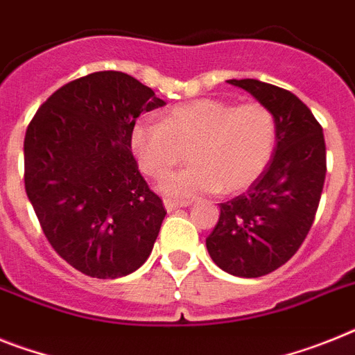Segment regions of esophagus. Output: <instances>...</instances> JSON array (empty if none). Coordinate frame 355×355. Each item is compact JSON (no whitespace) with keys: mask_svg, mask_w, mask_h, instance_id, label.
<instances>
[{"mask_svg":"<svg viewBox=\"0 0 355 355\" xmlns=\"http://www.w3.org/2000/svg\"><path fill=\"white\" fill-rule=\"evenodd\" d=\"M189 205V202H178V200H164V207L171 213V211L175 209H180V207H187Z\"/></svg>","mask_w":355,"mask_h":355,"instance_id":"1","label":"esophagus"}]
</instances>
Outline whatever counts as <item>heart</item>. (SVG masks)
<instances>
[{
    "instance_id": "1",
    "label": "heart",
    "mask_w": 355,
    "mask_h": 355,
    "mask_svg": "<svg viewBox=\"0 0 355 355\" xmlns=\"http://www.w3.org/2000/svg\"><path fill=\"white\" fill-rule=\"evenodd\" d=\"M130 144L139 168L151 178L166 177L187 151L191 166L164 180L168 196L238 193L267 168L276 144V121L260 103L233 106L198 99L175 106L160 122L139 121Z\"/></svg>"
}]
</instances>
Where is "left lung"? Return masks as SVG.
I'll return each instance as SVG.
<instances>
[{
  "mask_svg": "<svg viewBox=\"0 0 355 355\" xmlns=\"http://www.w3.org/2000/svg\"><path fill=\"white\" fill-rule=\"evenodd\" d=\"M276 121V148L265 171L233 200L205 245L213 261L240 278H260L287 263L314 222L327 173L323 128L288 90L256 79H231Z\"/></svg>",
  "mask_w": 355,
  "mask_h": 355,
  "instance_id": "8db88e82",
  "label": "left lung"
}]
</instances>
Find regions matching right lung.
<instances>
[{"instance_id":"obj_1","label":"right lung","mask_w":355,"mask_h":355,"mask_svg":"<svg viewBox=\"0 0 355 355\" xmlns=\"http://www.w3.org/2000/svg\"><path fill=\"white\" fill-rule=\"evenodd\" d=\"M164 104L135 77L95 71L53 92L26 128V196L50 245L86 276L132 274L153 249L166 209L130 137Z\"/></svg>"}]
</instances>
